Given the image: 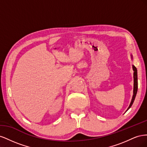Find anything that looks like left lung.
<instances>
[{"mask_svg":"<svg viewBox=\"0 0 147 147\" xmlns=\"http://www.w3.org/2000/svg\"><path fill=\"white\" fill-rule=\"evenodd\" d=\"M132 68H133V70H134V92H133V96H132V100L131 102V104L129 105V107L127 109V110L131 108V107L132 106L133 102H134V99H135V97L136 96V94H137V88H138V82H137V68L134 65H132ZM126 110V111H127Z\"/></svg>","mask_w":147,"mask_h":147,"instance_id":"left-lung-1","label":"left lung"}]
</instances>
